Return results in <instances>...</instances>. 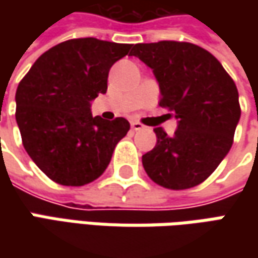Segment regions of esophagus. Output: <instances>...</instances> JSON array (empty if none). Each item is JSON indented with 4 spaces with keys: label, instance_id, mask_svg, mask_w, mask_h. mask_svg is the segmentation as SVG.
<instances>
[{
    "label": "esophagus",
    "instance_id": "obj_1",
    "mask_svg": "<svg viewBox=\"0 0 258 258\" xmlns=\"http://www.w3.org/2000/svg\"><path fill=\"white\" fill-rule=\"evenodd\" d=\"M132 129H134V131H142V129H144L145 126L142 123H139V122H136V120H135V122H132Z\"/></svg>",
    "mask_w": 258,
    "mask_h": 258
}]
</instances>
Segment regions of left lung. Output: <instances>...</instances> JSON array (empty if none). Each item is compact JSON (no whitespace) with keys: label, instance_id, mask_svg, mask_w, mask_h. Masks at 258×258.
<instances>
[{"label":"left lung","instance_id":"1","mask_svg":"<svg viewBox=\"0 0 258 258\" xmlns=\"http://www.w3.org/2000/svg\"><path fill=\"white\" fill-rule=\"evenodd\" d=\"M129 55L152 69L161 106L178 122L172 136L155 127L156 145L142 156L145 171L165 188H192L205 181L231 149L241 116L235 83L211 53L191 43L135 44Z\"/></svg>","mask_w":258,"mask_h":258}]
</instances>
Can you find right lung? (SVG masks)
Listing matches in <instances>:
<instances>
[{"instance_id": "right-lung-1", "label": "right lung", "mask_w": 258, "mask_h": 258, "mask_svg": "<svg viewBox=\"0 0 258 258\" xmlns=\"http://www.w3.org/2000/svg\"><path fill=\"white\" fill-rule=\"evenodd\" d=\"M132 44L93 37L67 40L41 54L20 82L15 120L27 154L54 182L82 186L97 179L131 129L124 117L92 114L107 90L110 67Z\"/></svg>"}]
</instances>
